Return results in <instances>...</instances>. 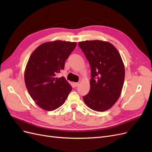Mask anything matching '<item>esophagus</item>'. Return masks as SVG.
I'll return each instance as SVG.
<instances>
[{
	"label": "esophagus",
	"instance_id": "esophagus-1",
	"mask_svg": "<svg viewBox=\"0 0 152 152\" xmlns=\"http://www.w3.org/2000/svg\"><path fill=\"white\" fill-rule=\"evenodd\" d=\"M79 82H75L74 83V86H75V87H77L78 86H79Z\"/></svg>",
	"mask_w": 152,
	"mask_h": 152
}]
</instances>
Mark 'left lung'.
<instances>
[{
	"mask_svg": "<svg viewBox=\"0 0 152 152\" xmlns=\"http://www.w3.org/2000/svg\"><path fill=\"white\" fill-rule=\"evenodd\" d=\"M91 66V88L83 96L86 105L97 112L111 108L120 97L125 68L117 49L108 42L86 40L78 44Z\"/></svg>",
	"mask_w": 152,
	"mask_h": 152,
	"instance_id": "obj_1",
	"label": "left lung"
}]
</instances>
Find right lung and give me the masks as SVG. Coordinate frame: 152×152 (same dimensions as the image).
I'll return each mask as SVG.
<instances>
[{
	"mask_svg": "<svg viewBox=\"0 0 152 152\" xmlns=\"http://www.w3.org/2000/svg\"><path fill=\"white\" fill-rule=\"evenodd\" d=\"M76 42L56 40L40 45L32 53L25 72L28 93L39 107L47 111L65 103L72 88L64 77L58 78Z\"/></svg>",
	"mask_w": 152,
	"mask_h": 152,
	"instance_id": "add662e5",
	"label": "right lung"
}]
</instances>
